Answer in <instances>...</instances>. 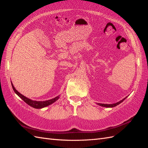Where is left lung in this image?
<instances>
[{
    "instance_id": "1",
    "label": "left lung",
    "mask_w": 148,
    "mask_h": 148,
    "mask_svg": "<svg viewBox=\"0 0 148 148\" xmlns=\"http://www.w3.org/2000/svg\"><path fill=\"white\" fill-rule=\"evenodd\" d=\"M126 98H127V97H125V98H124L123 100H120V102H117V103H113V104H103V103H98V105H100V106H102V107H116V105H119L120 103H121L122 102H123V100H125Z\"/></svg>"
}]
</instances>
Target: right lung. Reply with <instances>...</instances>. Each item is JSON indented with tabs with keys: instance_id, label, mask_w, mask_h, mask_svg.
<instances>
[{
	"instance_id": "right-lung-1",
	"label": "right lung",
	"mask_w": 148,
	"mask_h": 148,
	"mask_svg": "<svg viewBox=\"0 0 148 148\" xmlns=\"http://www.w3.org/2000/svg\"><path fill=\"white\" fill-rule=\"evenodd\" d=\"M12 88H13V89H14V92H15V94L16 95L19 96L22 99L25 103H27L28 105H29V106H31V107H32L33 108H43V107H47V106H48V105L54 103V102H56V101L59 98H60V96H58V97H56L54 98L53 99L46 100V101L32 100H30V99L27 98L26 97L23 96L22 94H21L20 92H18L17 90L15 89L14 86H13V84H12Z\"/></svg>"
}]
</instances>
